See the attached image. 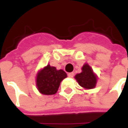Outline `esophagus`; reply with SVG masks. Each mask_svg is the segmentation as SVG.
I'll return each mask as SVG.
<instances>
[{
    "mask_svg": "<svg viewBox=\"0 0 128 128\" xmlns=\"http://www.w3.org/2000/svg\"><path fill=\"white\" fill-rule=\"evenodd\" d=\"M68 77H70V78H72V77H73L74 73L73 72H70V73L68 74Z\"/></svg>",
    "mask_w": 128,
    "mask_h": 128,
    "instance_id": "1",
    "label": "esophagus"
}]
</instances>
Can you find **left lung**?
<instances>
[{
    "label": "left lung",
    "instance_id": "left-lung-1",
    "mask_svg": "<svg viewBox=\"0 0 128 128\" xmlns=\"http://www.w3.org/2000/svg\"><path fill=\"white\" fill-rule=\"evenodd\" d=\"M74 78L78 84L86 89H93L95 88L97 78L93 70L88 64H86L82 68V72L77 74Z\"/></svg>",
    "mask_w": 128,
    "mask_h": 128
}]
</instances>
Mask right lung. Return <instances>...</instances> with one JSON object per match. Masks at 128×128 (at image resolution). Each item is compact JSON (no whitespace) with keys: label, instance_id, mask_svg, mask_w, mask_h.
I'll list each match as a JSON object with an SVG mask.
<instances>
[{"label":"right lung","instance_id":"1","mask_svg":"<svg viewBox=\"0 0 128 128\" xmlns=\"http://www.w3.org/2000/svg\"><path fill=\"white\" fill-rule=\"evenodd\" d=\"M67 76L63 70H57L56 67L48 64L37 74L36 86L40 93L53 95L56 93L61 81Z\"/></svg>","mask_w":128,"mask_h":128}]
</instances>
